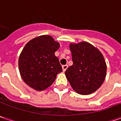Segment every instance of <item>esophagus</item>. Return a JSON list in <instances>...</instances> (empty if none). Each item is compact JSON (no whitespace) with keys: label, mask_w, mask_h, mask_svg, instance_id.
<instances>
[{"label":"esophagus","mask_w":121,"mask_h":121,"mask_svg":"<svg viewBox=\"0 0 121 121\" xmlns=\"http://www.w3.org/2000/svg\"><path fill=\"white\" fill-rule=\"evenodd\" d=\"M63 71H65L67 70V69L68 68V65H63Z\"/></svg>","instance_id":"obj_1"}]
</instances>
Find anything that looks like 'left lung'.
<instances>
[{
	"instance_id": "left-lung-1",
	"label": "left lung",
	"mask_w": 121,
	"mask_h": 121,
	"mask_svg": "<svg viewBox=\"0 0 121 121\" xmlns=\"http://www.w3.org/2000/svg\"><path fill=\"white\" fill-rule=\"evenodd\" d=\"M73 65L65 71L72 88L81 95H88L97 90L104 81L106 64L104 56L87 42L71 43Z\"/></svg>"
}]
</instances>
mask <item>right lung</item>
Segmentation results:
<instances>
[{"instance_id":"1","label":"right lung","mask_w":121,"mask_h":121,"mask_svg":"<svg viewBox=\"0 0 121 121\" xmlns=\"http://www.w3.org/2000/svg\"><path fill=\"white\" fill-rule=\"evenodd\" d=\"M59 47L60 44L48 35L38 36L26 44L19 58V69L27 86L42 91L53 83L63 71L54 54Z\"/></svg>"}]
</instances>
